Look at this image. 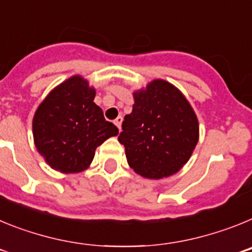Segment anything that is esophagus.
I'll return each instance as SVG.
<instances>
[{
  "mask_svg": "<svg viewBox=\"0 0 252 252\" xmlns=\"http://www.w3.org/2000/svg\"><path fill=\"white\" fill-rule=\"evenodd\" d=\"M113 124L119 127V130H121V125H122V117L121 116H119V117H116L115 121H113Z\"/></svg>",
  "mask_w": 252,
  "mask_h": 252,
  "instance_id": "obj_1",
  "label": "esophagus"
}]
</instances>
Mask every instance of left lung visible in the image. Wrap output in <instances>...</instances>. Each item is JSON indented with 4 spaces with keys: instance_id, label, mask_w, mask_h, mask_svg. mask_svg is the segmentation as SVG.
Returning <instances> with one entry per match:
<instances>
[{
    "instance_id": "obj_1",
    "label": "left lung",
    "mask_w": 252,
    "mask_h": 252,
    "mask_svg": "<svg viewBox=\"0 0 252 252\" xmlns=\"http://www.w3.org/2000/svg\"><path fill=\"white\" fill-rule=\"evenodd\" d=\"M132 95V112L125 116L119 136L128 165L148 179L175 174L190 159L199 139L193 107L164 79H154Z\"/></svg>"
}]
</instances>
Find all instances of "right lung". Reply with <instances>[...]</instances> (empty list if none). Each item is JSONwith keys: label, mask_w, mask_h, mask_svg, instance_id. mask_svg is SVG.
<instances>
[{"label": "right lung", "mask_w": 252, "mask_h": 252, "mask_svg": "<svg viewBox=\"0 0 252 252\" xmlns=\"http://www.w3.org/2000/svg\"><path fill=\"white\" fill-rule=\"evenodd\" d=\"M95 90L82 75H73L51 90L32 119L37 151L54 170L73 174L90 168L95 149L119 135L94 103Z\"/></svg>", "instance_id": "obj_1"}]
</instances>
